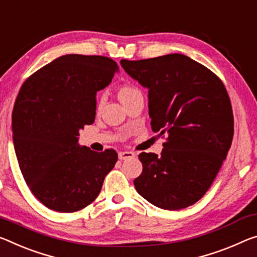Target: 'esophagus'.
Returning a JSON list of instances; mask_svg holds the SVG:
<instances>
[{
  "instance_id": "34e87169",
  "label": "esophagus",
  "mask_w": 257,
  "mask_h": 257,
  "mask_svg": "<svg viewBox=\"0 0 257 257\" xmlns=\"http://www.w3.org/2000/svg\"><path fill=\"white\" fill-rule=\"evenodd\" d=\"M134 157H135V153L130 152V151H121V152H119L120 160H127V159H132Z\"/></svg>"
}]
</instances>
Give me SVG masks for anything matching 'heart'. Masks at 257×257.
Instances as JSON below:
<instances>
[{
  "label": "heart",
  "instance_id": "1",
  "mask_svg": "<svg viewBox=\"0 0 257 257\" xmlns=\"http://www.w3.org/2000/svg\"><path fill=\"white\" fill-rule=\"evenodd\" d=\"M140 92V90L136 87H134L132 84L124 83L121 84L119 87V90H117V96H119V99L123 103L125 99L130 98V97L136 95V93ZM101 106V99L97 101V109H99Z\"/></svg>",
  "mask_w": 257,
  "mask_h": 257
}]
</instances>
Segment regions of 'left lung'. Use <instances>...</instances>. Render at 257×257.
Segmentation results:
<instances>
[{
  "instance_id": "8db88e82",
  "label": "left lung",
  "mask_w": 257,
  "mask_h": 257,
  "mask_svg": "<svg viewBox=\"0 0 257 257\" xmlns=\"http://www.w3.org/2000/svg\"><path fill=\"white\" fill-rule=\"evenodd\" d=\"M120 63L149 89L151 125L166 135L160 156H138L143 172L134 181L137 192L162 209L193 205L214 182L233 137V113L222 80L181 54Z\"/></svg>"
}]
</instances>
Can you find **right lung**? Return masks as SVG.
Wrapping results in <instances>:
<instances>
[{
    "instance_id": "1",
    "label": "right lung",
    "mask_w": 257,
    "mask_h": 257,
    "mask_svg": "<svg viewBox=\"0 0 257 257\" xmlns=\"http://www.w3.org/2000/svg\"><path fill=\"white\" fill-rule=\"evenodd\" d=\"M116 71L108 57L65 55L20 88L12 111L16 156L31 192L49 209L74 213L90 205L117 161L113 149L77 144L79 130L95 121L97 91Z\"/></svg>"
}]
</instances>
